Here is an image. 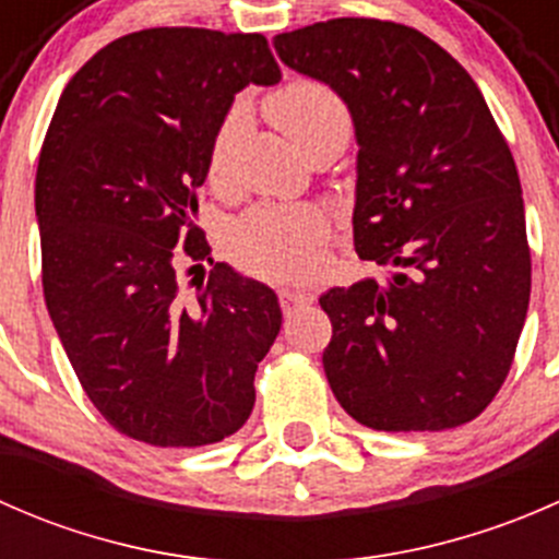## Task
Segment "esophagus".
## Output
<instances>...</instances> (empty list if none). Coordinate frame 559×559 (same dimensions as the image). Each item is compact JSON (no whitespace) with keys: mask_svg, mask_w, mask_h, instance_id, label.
Here are the masks:
<instances>
[{"mask_svg":"<svg viewBox=\"0 0 559 559\" xmlns=\"http://www.w3.org/2000/svg\"><path fill=\"white\" fill-rule=\"evenodd\" d=\"M308 302H311V295H306L302 289H292V286L281 289V308H284V313H292L295 308L308 306Z\"/></svg>","mask_w":559,"mask_h":559,"instance_id":"1","label":"esophagus"}]
</instances>
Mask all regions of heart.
<instances>
[{
    "label": "heart",
    "instance_id": "1",
    "mask_svg": "<svg viewBox=\"0 0 559 559\" xmlns=\"http://www.w3.org/2000/svg\"><path fill=\"white\" fill-rule=\"evenodd\" d=\"M267 112L281 132L306 148L330 132H352V112L330 86L316 81H295L267 99ZM238 112H229L213 138L207 173L222 178L229 138ZM324 235V222L311 207L262 205L248 211L229 233V251L248 273L264 278L300 275L311 264V251Z\"/></svg>",
    "mask_w": 559,
    "mask_h": 559
}]
</instances>
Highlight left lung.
Instances as JSON below:
<instances>
[{
    "label": "left lung",
    "mask_w": 559,
    "mask_h": 559,
    "mask_svg": "<svg viewBox=\"0 0 559 559\" xmlns=\"http://www.w3.org/2000/svg\"><path fill=\"white\" fill-rule=\"evenodd\" d=\"M326 83L357 138L354 248L392 267L319 297L337 403L386 432L476 419L509 376L530 302L520 175L481 92L411 26L335 19L273 37Z\"/></svg>",
    "instance_id": "obj_1"
}]
</instances>
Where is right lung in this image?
Returning <instances> with one entry per match:
<instances>
[{"mask_svg":"<svg viewBox=\"0 0 559 559\" xmlns=\"http://www.w3.org/2000/svg\"><path fill=\"white\" fill-rule=\"evenodd\" d=\"M278 81L262 35L143 29L97 50L50 118L35 180L45 306L88 400L134 441L207 447L251 416L278 297L213 262L194 191L235 94ZM180 258L214 264L194 296Z\"/></svg>","mask_w":559,"mask_h":559,"instance_id":"add662e5","label":"right lung"}]
</instances>
